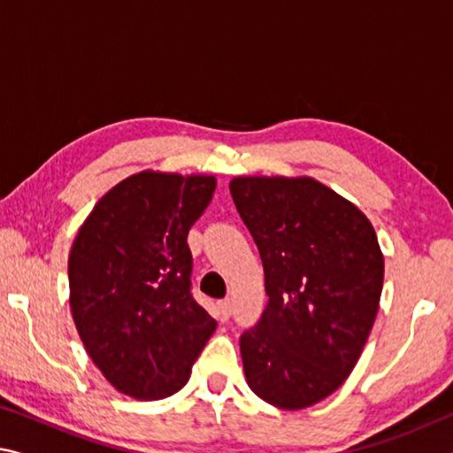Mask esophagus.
I'll return each mask as SVG.
<instances>
[{"label": "esophagus", "instance_id": "34e87169", "mask_svg": "<svg viewBox=\"0 0 453 453\" xmlns=\"http://www.w3.org/2000/svg\"><path fill=\"white\" fill-rule=\"evenodd\" d=\"M218 310H219L221 318H224V319L232 318V297H226V300L218 302Z\"/></svg>", "mask_w": 453, "mask_h": 453}]
</instances>
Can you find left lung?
Wrapping results in <instances>:
<instances>
[{
    "mask_svg": "<svg viewBox=\"0 0 453 453\" xmlns=\"http://www.w3.org/2000/svg\"><path fill=\"white\" fill-rule=\"evenodd\" d=\"M234 203L259 250L267 305L240 337L251 392L281 410L326 400L378 316L383 254L362 211L318 180L242 175Z\"/></svg>",
    "mask_w": 453,
    "mask_h": 453,
    "instance_id": "obj_1",
    "label": "left lung"
}]
</instances>
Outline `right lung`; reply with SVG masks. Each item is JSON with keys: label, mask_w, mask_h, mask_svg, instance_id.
Instances as JSON below:
<instances>
[{"label": "right lung", "mask_w": 453, "mask_h": 453, "mask_svg": "<svg viewBox=\"0 0 453 453\" xmlns=\"http://www.w3.org/2000/svg\"><path fill=\"white\" fill-rule=\"evenodd\" d=\"M213 191V175L134 173L75 235L67 262L75 327L105 380L135 400L180 392L216 332L191 296L188 248Z\"/></svg>", "instance_id": "1"}]
</instances>
